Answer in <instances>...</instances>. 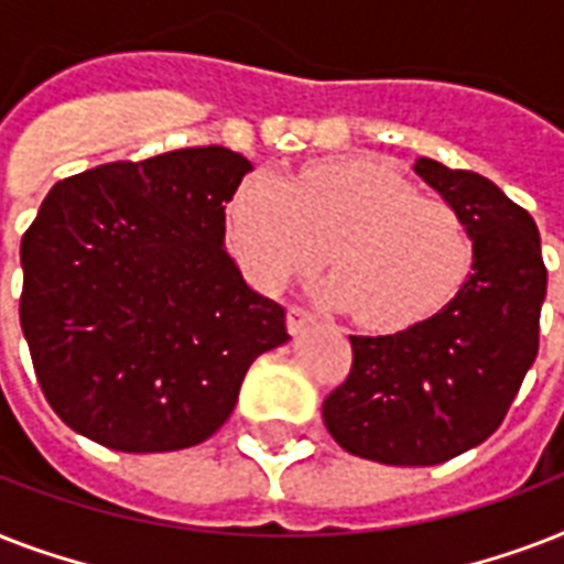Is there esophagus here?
<instances>
[{
    "instance_id": "esophagus-1",
    "label": "esophagus",
    "mask_w": 564,
    "mask_h": 564,
    "mask_svg": "<svg viewBox=\"0 0 564 564\" xmlns=\"http://www.w3.org/2000/svg\"><path fill=\"white\" fill-rule=\"evenodd\" d=\"M313 325H316V316H313V313H307L304 307H290V313H286V327H290L292 336L304 334V330Z\"/></svg>"
}]
</instances>
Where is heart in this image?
Listing matches in <instances>:
<instances>
[{
	"instance_id": "heart-1",
	"label": "heart",
	"mask_w": 564,
	"mask_h": 564,
	"mask_svg": "<svg viewBox=\"0 0 564 564\" xmlns=\"http://www.w3.org/2000/svg\"><path fill=\"white\" fill-rule=\"evenodd\" d=\"M225 234L260 290L316 272L330 248L336 274L322 295L380 334L442 313L474 265L471 234L451 204L360 158L318 163L290 181L248 175L225 207Z\"/></svg>"
}]
</instances>
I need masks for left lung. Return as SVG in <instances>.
<instances>
[{"label":"left lung","instance_id":"obj_1","mask_svg":"<svg viewBox=\"0 0 564 564\" xmlns=\"http://www.w3.org/2000/svg\"><path fill=\"white\" fill-rule=\"evenodd\" d=\"M474 242L463 290L427 322L351 336L354 366L322 419L348 454L383 465H438L500 427L539 354L547 269L533 216L477 172L419 158Z\"/></svg>","mask_w":564,"mask_h":564}]
</instances>
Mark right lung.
I'll return each instance as SVG.
<instances>
[{
	"mask_svg": "<svg viewBox=\"0 0 564 564\" xmlns=\"http://www.w3.org/2000/svg\"><path fill=\"white\" fill-rule=\"evenodd\" d=\"M251 163L225 145L57 181L20 246V325L48 406L126 454L210 438L286 310L225 251V204Z\"/></svg>",
	"mask_w": 564,
	"mask_h": 564,
	"instance_id": "1",
	"label": "right lung"
}]
</instances>
